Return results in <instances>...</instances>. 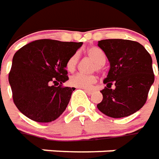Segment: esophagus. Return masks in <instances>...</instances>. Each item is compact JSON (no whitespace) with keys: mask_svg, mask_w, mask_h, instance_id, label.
<instances>
[{"mask_svg":"<svg viewBox=\"0 0 159 159\" xmlns=\"http://www.w3.org/2000/svg\"><path fill=\"white\" fill-rule=\"evenodd\" d=\"M84 91H85L87 94H92V92H93V90H92V89H84Z\"/></svg>","mask_w":159,"mask_h":159,"instance_id":"34e87169","label":"esophagus"}]
</instances>
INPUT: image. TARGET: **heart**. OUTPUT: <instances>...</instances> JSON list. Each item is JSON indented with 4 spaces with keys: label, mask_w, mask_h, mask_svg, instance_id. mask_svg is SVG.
I'll return each instance as SVG.
<instances>
[{
    "label": "heart",
    "mask_w": 159,
    "mask_h": 159,
    "mask_svg": "<svg viewBox=\"0 0 159 159\" xmlns=\"http://www.w3.org/2000/svg\"><path fill=\"white\" fill-rule=\"evenodd\" d=\"M88 56L96 62L95 68L98 70H101L102 66L104 65L106 61L105 54L97 47H91L86 50ZM79 61V54L75 53L67 60L66 67L67 69L70 72H74L77 67ZM97 82V77L95 75H85L83 74H78L70 79V85L74 87L80 89H89Z\"/></svg>",
    "instance_id": "b5f03b06"
}]
</instances>
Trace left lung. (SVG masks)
<instances>
[{"label":"left lung","instance_id":"left-lung-1","mask_svg":"<svg viewBox=\"0 0 159 159\" xmlns=\"http://www.w3.org/2000/svg\"><path fill=\"white\" fill-rule=\"evenodd\" d=\"M98 47L106 55L110 70L101 91L103 100L97 107L110 117L128 116L146 103L154 82L152 59L144 46L126 39H104ZM115 84L116 88L111 89Z\"/></svg>","mask_w":159,"mask_h":159}]
</instances>
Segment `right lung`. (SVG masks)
<instances>
[{"instance_id": "1", "label": "right lung", "mask_w": 159, "mask_h": 159, "mask_svg": "<svg viewBox=\"0 0 159 159\" xmlns=\"http://www.w3.org/2000/svg\"><path fill=\"white\" fill-rule=\"evenodd\" d=\"M82 44L40 39L14 54L8 80L21 113L38 122L55 121L63 113L75 90L61 85L68 80L66 64Z\"/></svg>"}]
</instances>
